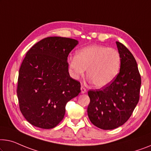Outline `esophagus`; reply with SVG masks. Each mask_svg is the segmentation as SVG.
<instances>
[{"instance_id": "1", "label": "esophagus", "mask_w": 151, "mask_h": 151, "mask_svg": "<svg viewBox=\"0 0 151 151\" xmlns=\"http://www.w3.org/2000/svg\"><path fill=\"white\" fill-rule=\"evenodd\" d=\"M86 89L85 88L84 86H81V93H86Z\"/></svg>"}]
</instances>
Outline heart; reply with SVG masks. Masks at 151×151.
Wrapping results in <instances>:
<instances>
[{"label":"heart","instance_id":"obj_1","mask_svg":"<svg viewBox=\"0 0 151 151\" xmlns=\"http://www.w3.org/2000/svg\"><path fill=\"white\" fill-rule=\"evenodd\" d=\"M69 69L72 76L78 78L84 75L93 85L103 87L109 85L118 75L121 66V55L114 48L93 45L84 47L70 58Z\"/></svg>","mask_w":151,"mask_h":151}]
</instances>
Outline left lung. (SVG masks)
I'll use <instances>...</instances> for the list:
<instances>
[{
	"label": "left lung",
	"instance_id": "1",
	"mask_svg": "<svg viewBox=\"0 0 151 151\" xmlns=\"http://www.w3.org/2000/svg\"><path fill=\"white\" fill-rule=\"evenodd\" d=\"M116 43L121 55L119 74L109 85L88 91L89 118L94 125L105 130L124 124L140 98L141 76L136 60L124 45Z\"/></svg>",
	"mask_w": 151,
	"mask_h": 151
}]
</instances>
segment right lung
<instances>
[{
	"label": "right lung",
	"instance_id": "obj_1",
	"mask_svg": "<svg viewBox=\"0 0 151 151\" xmlns=\"http://www.w3.org/2000/svg\"><path fill=\"white\" fill-rule=\"evenodd\" d=\"M78 41L47 37L26 53L19 70L17 94L20 111L35 127L51 129L64 118L67 102L81 92V83L70 76V52Z\"/></svg>",
	"mask_w": 151,
	"mask_h": 151
}]
</instances>
